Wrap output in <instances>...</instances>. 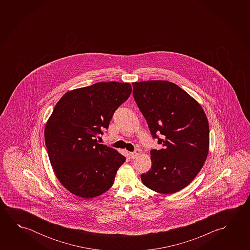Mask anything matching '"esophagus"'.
<instances>
[{"instance_id":"1","label":"esophagus","mask_w":250,"mask_h":250,"mask_svg":"<svg viewBox=\"0 0 250 250\" xmlns=\"http://www.w3.org/2000/svg\"><path fill=\"white\" fill-rule=\"evenodd\" d=\"M140 150L139 149H137L135 151H132V152H130L129 153V157L131 158V159H135L137 156L139 155L140 154Z\"/></svg>"}]
</instances>
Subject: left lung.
Wrapping results in <instances>:
<instances>
[{
  "mask_svg": "<svg viewBox=\"0 0 250 250\" xmlns=\"http://www.w3.org/2000/svg\"><path fill=\"white\" fill-rule=\"evenodd\" d=\"M132 87L152 139L161 145L160 150L150 151L151 170L141 174V180L160 193L179 192L192 182L208 157L207 116L200 104L173 83H132Z\"/></svg>",
  "mask_w": 250,
  "mask_h": 250,
  "instance_id": "1",
  "label": "left lung"
}]
</instances>
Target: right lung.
I'll return each mask as SVG.
<instances>
[{"mask_svg":"<svg viewBox=\"0 0 250 250\" xmlns=\"http://www.w3.org/2000/svg\"><path fill=\"white\" fill-rule=\"evenodd\" d=\"M131 92L128 83H97L68 91L54 108L44 130L46 147L58 180L75 195L94 198L113 185L125 157L97 137Z\"/></svg>","mask_w":250,"mask_h":250,"instance_id":"1","label":"right lung"}]
</instances>
